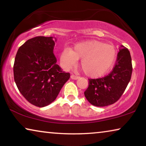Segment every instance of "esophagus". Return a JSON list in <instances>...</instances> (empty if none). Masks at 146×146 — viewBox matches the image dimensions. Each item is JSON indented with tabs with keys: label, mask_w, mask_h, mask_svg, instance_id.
I'll list each match as a JSON object with an SVG mask.
<instances>
[{
	"label": "esophagus",
	"mask_w": 146,
	"mask_h": 146,
	"mask_svg": "<svg viewBox=\"0 0 146 146\" xmlns=\"http://www.w3.org/2000/svg\"><path fill=\"white\" fill-rule=\"evenodd\" d=\"M71 78L73 79V80H77V79L79 78V76H75V75H71Z\"/></svg>",
	"instance_id": "34e87169"
}]
</instances>
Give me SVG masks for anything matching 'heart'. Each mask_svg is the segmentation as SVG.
<instances>
[{
	"mask_svg": "<svg viewBox=\"0 0 146 146\" xmlns=\"http://www.w3.org/2000/svg\"><path fill=\"white\" fill-rule=\"evenodd\" d=\"M117 58V50L111 44L98 40L77 43L73 49H65L60 56L62 67L67 70L76 66L81 59L80 66L86 76L97 78L108 72Z\"/></svg>",
	"mask_w": 146,
	"mask_h": 146,
	"instance_id": "1",
	"label": "heart"
}]
</instances>
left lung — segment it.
<instances>
[{
    "instance_id": "1",
    "label": "left lung",
    "mask_w": 146,
    "mask_h": 146,
    "mask_svg": "<svg viewBox=\"0 0 146 146\" xmlns=\"http://www.w3.org/2000/svg\"><path fill=\"white\" fill-rule=\"evenodd\" d=\"M132 70L129 51L121 45L111 72L104 77L89 79L88 88L84 92L86 99L97 107L114 104L127 88L131 77Z\"/></svg>"
}]
</instances>
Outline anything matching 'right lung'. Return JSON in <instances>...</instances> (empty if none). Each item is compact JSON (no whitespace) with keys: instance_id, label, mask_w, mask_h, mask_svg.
Masks as SVG:
<instances>
[{"instance_id":"add662e5","label":"right lung","mask_w":146,"mask_h":146,"mask_svg":"<svg viewBox=\"0 0 146 146\" xmlns=\"http://www.w3.org/2000/svg\"><path fill=\"white\" fill-rule=\"evenodd\" d=\"M56 38L36 36L20 47L15 58L14 80L32 104L42 108L56 99L70 74L62 70L53 53Z\"/></svg>"}]
</instances>
